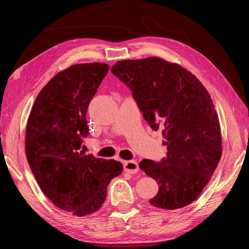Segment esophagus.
<instances>
[{"mask_svg": "<svg viewBox=\"0 0 249 249\" xmlns=\"http://www.w3.org/2000/svg\"><path fill=\"white\" fill-rule=\"evenodd\" d=\"M124 167L127 173L135 175L139 171V165L136 161H124Z\"/></svg>", "mask_w": 249, "mask_h": 249, "instance_id": "1", "label": "esophagus"}]
</instances>
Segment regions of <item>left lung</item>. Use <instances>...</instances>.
I'll return each instance as SVG.
<instances>
[{
    "mask_svg": "<svg viewBox=\"0 0 249 249\" xmlns=\"http://www.w3.org/2000/svg\"><path fill=\"white\" fill-rule=\"evenodd\" d=\"M111 71L130 87L150 127L162 129L167 146L166 159L139 164L159 184L149 203L164 210L190 205L209 183L222 154L219 119L207 89L183 66L159 57L123 60Z\"/></svg>",
    "mask_w": 249,
    "mask_h": 249,
    "instance_id": "obj_1",
    "label": "left lung"
}]
</instances>
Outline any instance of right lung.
<instances>
[{"label":"right lung","mask_w":249,"mask_h":249,"mask_svg":"<svg viewBox=\"0 0 249 249\" xmlns=\"http://www.w3.org/2000/svg\"><path fill=\"white\" fill-rule=\"evenodd\" d=\"M109 65L73 64L58 72L37 95L26 129V156L44 195L79 217L99 210L123 164L79 153L88 136L86 112Z\"/></svg>","instance_id":"right-lung-1"}]
</instances>
